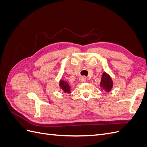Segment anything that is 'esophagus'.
<instances>
[{"label": "esophagus", "mask_w": 147, "mask_h": 147, "mask_svg": "<svg viewBox=\"0 0 147 147\" xmlns=\"http://www.w3.org/2000/svg\"><path fill=\"white\" fill-rule=\"evenodd\" d=\"M86 80V78L85 77H81L80 78V81L82 83L85 82Z\"/></svg>", "instance_id": "obj_1"}]
</instances>
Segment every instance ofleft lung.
Here are the masks:
<instances>
[{
  "label": "left lung",
  "instance_id": "obj_1",
  "mask_svg": "<svg viewBox=\"0 0 147 147\" xmlns=\"http://www.w3.org/2000/svg\"><path fill=\"white\" fill-rule=\"evenodd\" d=\"M100 87L102 90L106 92H109L112 90L113 86V82L110 75L105 72L102 74L101 81L100 83Z\"/></svg>",
  "mask_w": 147,
  "mask_h": 147
}]
</instances>
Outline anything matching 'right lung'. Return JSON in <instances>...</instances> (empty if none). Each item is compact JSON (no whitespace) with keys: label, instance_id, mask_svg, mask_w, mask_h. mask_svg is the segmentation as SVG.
Returning a JSON list of instances; mask_svg holds the SVG:
<instances>
[{"label":"right lung","instance_id":"right-lung-1","mask_svg":"<svg viewBox=\"0 0 147 147\" xmlns=\"http://www.w3.org/2000/svg\"><path fill=\"white\" fill-rule=\"evenodd\" d=\"M59 85L60 90L63 91L64 93L70 94V93L71 92V91H70L71 87L69 85V84L67 82L61 79L59 82Z\"/></svg>","mask_w":147,"mask_h":147}]
</instances>
